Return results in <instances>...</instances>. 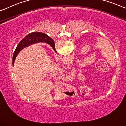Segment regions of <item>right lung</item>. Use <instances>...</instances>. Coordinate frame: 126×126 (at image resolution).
<instances>
[{
    "label": "right lung",
    "instance_id": "obj_1",
    "mask_svg": "<svg viewBox=\"0 0 126 126\" xmlns=\"http://www.w3.org/2000/svg\"><path fill=\"white\" fill-rule=\"evenodd\" d=\"M39 42H45V43L49 44L52 47L54 50L56 52L54 41L50 37H49L47 34L40 32H33L31 33H29L28 35L25 36L17 45L14 53L12 63H14L15 58L20 51L22 50L24 48L27 47L31 44H32L39 43Z\"/></svg>",
    "mask_w": 126,
    "mask_h": 126
}]
</instances>
